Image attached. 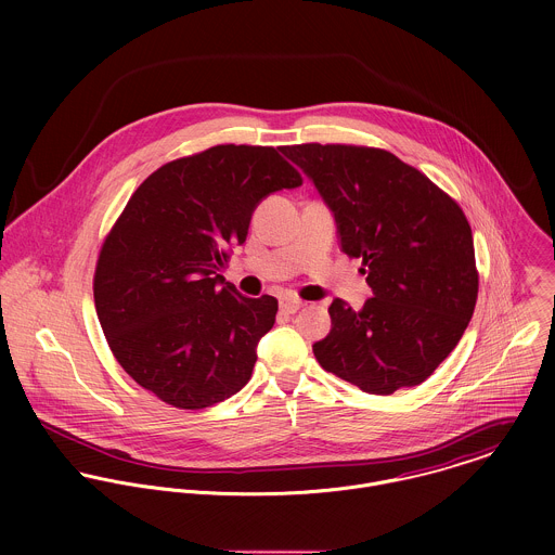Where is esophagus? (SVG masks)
<instances>
[{
	"label": "esophagus",
	"instance_id": "1",
	"mask_svg": "<svg viewBox=\"0 0 555 555\" xmlns=\"http://www.w3.org/2000/svg\"><path fill=\"white\" fill-rule=\"evenodd\" d=\"M301 308H304V301H299V299H295V297H284V299L280 301V310L286 312V314H295V312H299Z\"/></svg>",
	"mask_w": 555,
	"mask_h": 555
}]
</instances>
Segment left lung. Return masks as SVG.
<instances>
[{"instance_id": "obj_1", "label": "left lung", "mask_w": 555, "mask_h": 555, "mask_svg": "<svg viewBox=\"0 0 555 555\" xmlns=\"http://www.w3.org/2000/svg\"><path fill=\"white\" fill-rule=\"evenodd\" d=\"M282 154L317 185L341 251L363 260L374 293L359 312L333 299L318 363L372 396L421 385L475 314V241L462 207L385 150L306 143Z\"/></svg>"}]
</instances>
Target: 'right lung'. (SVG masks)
Masks as SVG:
<instances>
[{"mask_svg": "<svg viewBox=\"0 0 555 555\" xmlns=\"http://www.w3.org/2000/svg\"><path fill=\"white\" fill-rule=\"evenodd\" d=\"M282 150L216 145L159 166L102 243L98 320L126 374L164 403L201 410L251 378L278 299L243 297L220 271L256 205L304 183Z\"/></svg>", "mask_w": 555, "mask_h": 555, "instance_id": "obj_1", "label": "right lung"}]
</instances>
